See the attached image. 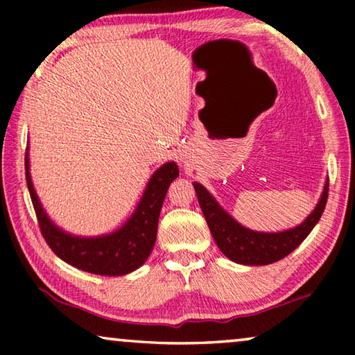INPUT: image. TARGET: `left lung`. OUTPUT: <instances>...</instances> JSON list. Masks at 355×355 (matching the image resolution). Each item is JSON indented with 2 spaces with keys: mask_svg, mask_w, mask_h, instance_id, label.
Listing matches in <instances>:
<instances>
[{
  "mask_svg": "<svg viewBox=\"0 0 355 355\" xmlns=\"http://www.w3.org/2000/svg\"><path fill=\"white\" fill-rule=\"evenodd\" d=\"M197 199L205 216L209 232L222 254L232 261L249 266H261L282 260L297 248L310 235L313 227L321 219L329 197V180L324 186L322 196L315 211L302 224L291 230L279 233H260L239 225L238 222L227 214L216 202L211 194L200 183H194Z\"/></svg>",
  "mask_w": 355,
  "mask_h": 355,
  "instance_id": "obj_1",
  "label": "left lung"
}]
</instances>
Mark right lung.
Here are the masks:
<instances>
[{"label":"right lung","mask_w":355,"mask_h":355,"mask_svg":"<svg viewBox=\"0 0 355 355\" xmlns=\"http://www.w3.org/2000/svg\"><path fill=\"white\" fill-rule=\"evenodd\" d=\"M26 183L42 236L55 254L81 271L98 275H123L146 263L156 239L159 211L171 183L178 177L175 163H167L153 173L135 214L112 235L97 238H78L67 235L48 219L35 196L29 159L25 156Z\"/></svg>","instance_id":"1"}]
</instances>
